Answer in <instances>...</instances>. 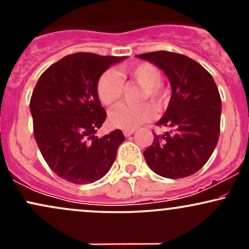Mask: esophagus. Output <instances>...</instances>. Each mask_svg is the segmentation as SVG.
Returning a JSON list of instances; mask_svg holds the SVG:
<instances>
[{"label":"esophagus","instance_id":"esophagus-1","mask_svg":"<svg viewBox=\"0 0 249 249\" xmlns=\"http://www.w3.org/2000/svg\"><path fill=\"white\" fill-rule=\"evenodd\" d=\"M133 132H134L133 128H127V130H124V131H123V133H124V136H125V137L131 136V134H133Z\"/></svg>","mask_w":249,"mask_h":249}]
</instances>
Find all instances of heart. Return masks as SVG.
Masks as SVG:
<instances>
[{"label": "heart", "instance_id": "heart-1", "mask_svg": "<svg viewBox=\"0 0 249 249\" xmlns=\"http://www.w3.org/2000/svg\"><path fill=\"white\" fill-rule=\"evenodd\" d=\"M124 78L136 83L141 87L138 101L151 99L157 110H162L167 103V93L160 84L162 81L161 71L148 62H141L126 67L123 70ZM97 96L99 102L105 107H115L122 99L124 83L118 73L113 70H107L102 73L97 82ZM154 116V107L150 103H141L134 107L121 105L111 111L108 123L111 126L118 128H136L139 125L150 121Z\"/></svg>", "mask_w": 249, "mask_h": 249}]
</instances>
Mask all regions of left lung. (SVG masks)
<instances>
[{"mask_svg":"<svg viewBox=\"0 0 249 249\" xmlns=\"http://www.w3.org/2000/svg\"><path fill=\"white\" fill-rule=\"evenodd\" d=\"M138 58L156 64L172 88L166 112L157 123L171 128L153 133L145 160L154 173L170 179L192 176L206 164L218 144L221 98L211 73L190 57L170 51H154Z\"/></svg>","mask_w":249,"mask_h":249,"instance_id":"obj_1","label":"left lung"}]
</instances>
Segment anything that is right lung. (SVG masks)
I'll use <instances>...</instances> for the list:
<instances>
[{
    "instance_id": "1",
    "label": "right lung",
    "mask_w": 249,
    "mask_h": 249,
    "mask_svg": "<svg viewBox=\"0 0 249 249\" xmlns=\"http://www.w3.org/2000/svg\"><path fill=\"white\" fill-rule=\"evenodd\" d=\"M125 57L77 53L63 57L39 77L30 99L34 136L43 158L59 178L91 184L108 172L121 130L95 136L107 119L97 96V82L105 70Z\"/></svg>"
}]
</instances>
